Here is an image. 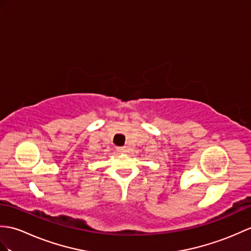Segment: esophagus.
<instances>
[{"label":"esophagus","instance_id":"esophagus-1","mask_svg":"<svg viewBox=\"0 0 251 251\" xmlns=\"http://www.w3.org/2000/svg\"><path fill=\"white\" fill-rule=\"evenodd\" d=\"M118 151L120 153H126L128 152V149L126 147H121V148H118Z\"/></svg>","mask_w":251,"mask_h":251}]
</instances>
